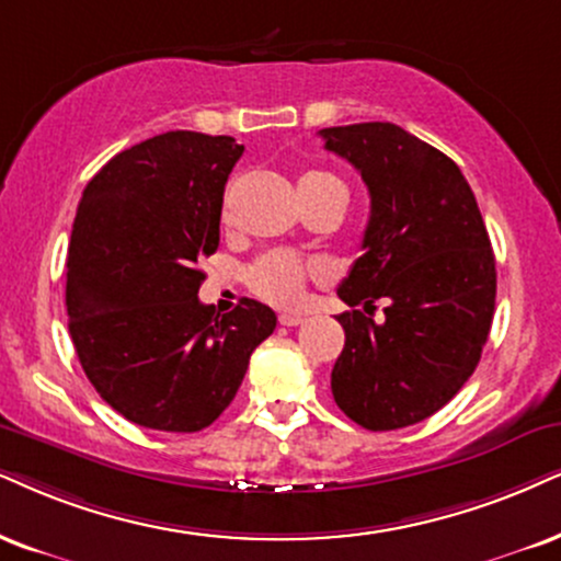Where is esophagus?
<instances>
[{
	"label": "esophagus",
	"instance_id": "34e87169",
	"mask_svg": "<svg viewBox=\"0 0 561 561\" xmlns=\"http://www.w3.org/2000/svg\"><path fill=\"white\" fill-rule=\"evenodd\" d=\"M302 321H305V318L297 316V313H282L279 316V323L287 325V329H293V325H300Z\"/></svg>",
	"mask_w": 561,
	"mask_h": 561
}]
</instances>
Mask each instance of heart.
Segmentation results:
<instances>
[{"mask_svg": "<svg viewBox=\"0 0 561 561\" xmlns=\"http://www.w3.org/2000/svg\"><path fill=\"white\" fill-rule=\"evenodd\" d=\"M300 186H333L344 188L336 175L316 173L302 175ZM346 191V188H344ZM331 276V268L323 261H302L287 251H268L245 268V282L251 293L276 308H295L302 302L308 282H323Z\"/></svg>", "mask_w": 561, "mask_h": 561, "instance_id": "b5f03b06", "label": "heart"}]
</instances>
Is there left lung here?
Here are the masks:
<instances>
[{"label": "left lung", "mask_w": 561, "mask_h": 561, "mask_svg": "<svg viewBox=\"0 0 561 561\" xmlns=\"http://www.w3.org/2000/svg\"><path fill=\"white\" fill-rule=\"evenodd\" d=\"M370 191L363 256L339 285L344 350L331 370L336 407L373 432L443 409L477 370L494 316L497 272L477 196L460 168L388 122L321 129ZM387 300L380 319L374 302Z\"/></svg>", "instance_id": "obj_1"}]
</instances>
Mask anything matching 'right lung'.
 Returning <instances> with one entry per match:
<instances>
[{"label": "right lung", "instance_id": "obj_1", "mask_svg": "<svg viewBox=\"0 0 561 561\" xmlns=\"http://www.w3.org/2000/svg\"><path fill=\"white\" fill-rule=\"evenodd\" d=\"M243 145L168 131L92 175L67 256L69 336L88 380L126 420L198 432L230 407L274 310L198 302V261L219 245L225 183Z\"/></svg>", "mask_w": 561, "mask_h": 561}]
</instances>
